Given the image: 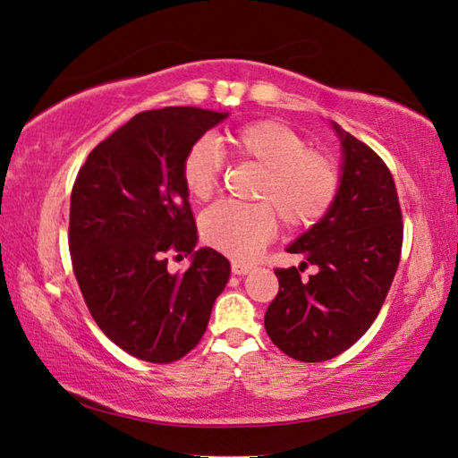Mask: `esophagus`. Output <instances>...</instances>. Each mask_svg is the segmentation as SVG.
<instances>
[{
    "label": "esophagus",
    "instance_id": "obj_1",
    "mask_svg": "<svg viewBox=\"0 0 458 458\" xmlns=\"http://www.w3.org/2000/svg\"><path fill=\"white\" fill-rule=\"evenodd\" d=\"M252 270V264H248V262H232V272L234 274H246V272H250Z\"/></svg>",
    "mask_w": 458,
    "mask_h": 458
}]
</instances>
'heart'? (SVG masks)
Returning a JSON list of instances; mask_svg holds the SVG:
<instances>
[{
    "instance_id": "1",
    "label": "heart",
    "mask_w": 458,
    "mask_h": 458,
    "mask_svg": "<svg viewBox=\"0 0 458 458\" xmlns=\"http://www.w3.org/2000/svg\"><path fill=\"white\" fill-rule=\"evenodd\" d=\"M220 148L234 160L262 165L252 204L220 202L202 216V238L216 250L238 260L254 258L276 236L280 218L290 230L318 224L336 202L343 172L336 157L310 148L309 138L288 123L258 120L220 138ZM222 178L220 149L200 140L182 160L188 196L208 202Z\"/></svg>"
}]
</instances>
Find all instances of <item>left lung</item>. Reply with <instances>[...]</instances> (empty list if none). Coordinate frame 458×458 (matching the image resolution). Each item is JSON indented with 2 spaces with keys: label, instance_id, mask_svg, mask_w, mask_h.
<instances>
[{
  "label": "left lung",
  "instance_id": "left-lung-1",
  "mask_svg": "<svg viewBox=\"0 0 458 458\" xmlns=\"http://www.w3.org/2000/svg\"><path fill=\"white\" fill-rule=\"evenodd\" d=\"M344 152L336 202L288 248L306 254L301 268H276L278 294L266 332L290 359L322 362L351 348L377 318L401 262L403 212L382 157L335 126ZM319 272L301 278L303 266Z\"/></svg>",
  "mask_w": 458,
  "mask_h": 458
}]
</instances>
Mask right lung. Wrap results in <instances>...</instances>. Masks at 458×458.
<instances>
[{
  "mask_svg": "<svg viewBox=\"0 0 458 458\" xmlns=\"http://www.w3.org/2000/svg\"><path fill=\"white\" fill-rule=\"evenodd\" d=\"M228 112L170 106L136 114L91 149L72 188L70 254L91 318L122 351L170 364L200 343L230 262L196 246L182 160Z\"/></svg>",
  "mask_w": 458,
  "mask_h": 458,
  "instance_id": "obj_1",
  "label": "right lung"
}]
</instances>
